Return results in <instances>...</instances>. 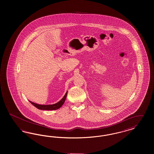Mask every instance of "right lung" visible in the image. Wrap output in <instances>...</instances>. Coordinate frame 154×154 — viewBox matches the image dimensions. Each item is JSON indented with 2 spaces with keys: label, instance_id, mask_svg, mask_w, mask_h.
Instances as JSON below:
<instances>
[{
  "label": "right lung",
  "instance_id": "obj_1",
  "mask_svg": "<svg viewBox=\"0 0 154 154\" xmlns=\"http://www.w3.org/2000/svg\"><path fill=\"white\" fill-rule=\"evenodd\" d=\"M67 94V91L66 93V94L63 96V97L58 103L54 104H48V105H43V104H38L32 102L31 101H29L35 107H36L38 109L40 110H57L59 109L65 103V101L66 100V96Z\"/></svg>",
  "mask_w": 154,
  "mask_h": 154
}]
</instances>
